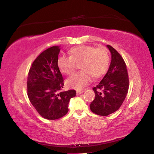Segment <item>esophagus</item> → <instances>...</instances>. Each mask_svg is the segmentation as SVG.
Returning a JSON list of instances; mask_svg holds the SVG:
<instances>
[{
    "label": "esophagus",
    "mask_w": 154,
    "mask_h": 154,
    "mask_svg": "<svg viewBox=\"0 0 154 154\" xmlns=\"http://www.w3.org/2000/svg\"><path fill=\"white\" fill-rule=\"evenodd\" d=\"M84 91L85 90H82V91H76V94L78 96V95H80V94H82V93L84 92Z\"/></svg>",
    "instance_id": "1"
}]
</instances>
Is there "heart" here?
Segmentation results:
<instances>
[{"mask_svg":"<svg viewBox=\"0 0 154 154\" xmlns=\"http://www.w3.org/2000/svg\"><path fill=\"white\" fill-rule=\"evenodd\" d=\"M70 57L61 56L57 60L60 71L66 75H71L81 64L82 71L69 78L66 82L69 87L81 90L89 83L92 77L102 76L109 68L110 57L103 48L82 45L70 49Z\"/></svg>","mask_w":154,"mask_h":154,"instance_id":"1","label":"heart"}]
</instances>
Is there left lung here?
Masks as SVG:
<instances>
[{
    "label": "left lung",
    "mask_w": 154,
    "mask_h": 154,
    "mask_svg": "<svg viewBox=\"0 0 154 154\" xmlns=\"http://www.w3.org/2000/svg\"><path fill=\"white\" fill-rule=\"evenodd\" d=\"M106 47L111 53L108 71L96 87L92 88L95 98L90 109L93 113L106 116L117 111L125 99L129 87L127 66L122 56L112 46Z\"/></svg>",
    "instance_id": "left-lung-1"
}]
</instances>
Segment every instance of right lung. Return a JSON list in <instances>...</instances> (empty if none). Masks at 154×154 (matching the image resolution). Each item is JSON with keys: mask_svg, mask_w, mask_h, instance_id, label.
Instances as JSON below:
<instances>
[{"mask_svg": "<svg viewBox=\"0 0 154 154\" xmlns=\"http://www.w3.org/2000/svg\"><path fill=\"white\" fill-rule=\"evenodd\" d=\"M60 46L43 51L29 69L27 76V96L38 114L45 119L54 120L69 111L68 105L76 95L75 90L61 92L63 78L57 66Z\"/></svg>", "mask_w": 154, "mask_h": 154, "instance_id": "add662e5", "label": "right lung"}]
</instances>
